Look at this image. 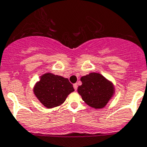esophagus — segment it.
Segmentation results:
<instances>
[{
    "label": "esophagus",
    "mask_w": 147,
    "mask_h": 147,
    "mask_svg": "<svg viewBox=\"0 0 147 147\" xmlns=\"http://www.w3.org/2000/svg\"><path fill=\"white\" fill-rule=\"evenodd\" d=\"M73 87H74V89H75V90H77V89H78V84H74Z\"/></svg>",
    "instance_id": "34e87169"
}]
</instances>
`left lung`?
I'll list each match as a JSON object with an SVG mask.
<instances>
[{
	"label": "left lung",
	"mask_w": 147,
	"mask_h": 147,
	"mask_svg": "<svg viewBox=\"0 0 147 147\" xmlns=\"http://www.w3.org/2000/svg\"><path fill=\"white\" fill-rule=\"evenodd\" d=\"M82 85L78 92L86 104L93 108H103L113 94V86L104 76L98 73H90L81 78Z\"/></svg>",
	"instance_id": "left-lung-1"
}]
</instances>
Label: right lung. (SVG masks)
<instances>
[{"label": "right lung", "instance_id": "add662e5", "mask_svg": "<svg viewBox=\"0 0 147 147\" xmlns=\"http://www.w3.org/2000/svg\"><path fill=\"white\" fill-rule=\"evenodd\" d=\"M75 91L72 84L67 78L46 73L37 83L34 92L38 99L47 108H53L63 104L66 97Z\"/></svg>", "mask_w": 147, "mask_h": 147}]
</instances>
